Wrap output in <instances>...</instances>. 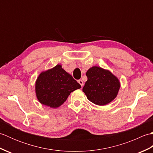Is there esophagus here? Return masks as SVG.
Returning a JSON list of instances; mask_svg holds the SVG:
<instances>
[{"instance_id": "34e87169", "label": "esophagus", "mask_w": 153, "mask_h": 153, "mask_svg": "<svg viewBox=\"0 0 153 153\" xmlns=\"http://www.w3.org/2000/svg\"><path fill=\"white\" fill-rule=\"evenodd\" d=\"M78 83L80 84L81 86H82V87H83V81H82V79H79V80H78Z\"/></svg>"}]
</instances>
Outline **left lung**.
I'll list each match as a JSON object with an SVG mask.
<instances>
[{
    "label": "left lung",
    "mask_w": 153,
    "mask_h": 153,
    "mask_svg": "<svg viewBox=\"0 0 153 153\" xmlns=\"http://www.w3.org/2000/svg\"><path fill=\"white\" fill-rule=\"evenodd\" d=\"M86 76L87 81L83 87V91L91 102L103 106L116 98L120 83L109 70L93 66L87 70Z\"/></svg>",
    "instance_id": "left-lung-1"
}]
</instances>
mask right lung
<instances>
[{
    "label": "right lung",
    "mask_w": 153,
    "mask_h": 153,
    "mask_svg": "<svg viewBox=\"0 0 153 153\" xmlns=\"http://www.w3.org/2000/svg\"><path fill=\"white\" fill-rule=\"evenodd\" d=\"M80 84L65 71L60 64L41 72L35 82L37 98L42 105L58 108L66 101Z\"/></svg>",
    "instance_id": "add662e5"
}]
</instances>
